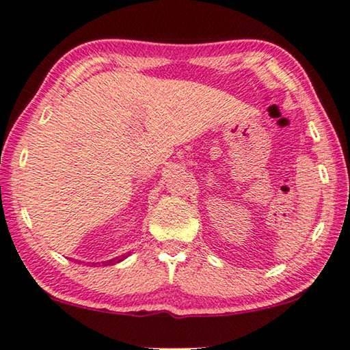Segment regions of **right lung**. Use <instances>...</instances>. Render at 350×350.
<instances>
[{"label": "right lung", "mask_w": 350, "mask_h": 350, "mask_svg": "<svg viewBox=\"0 0 350 350\" xmlns=\"http://www.w3.org/2000/svg\"><path fill=\"white\" fill-rule=\"evenodd\" d=\"M126 256H120V257H116V258H113V260H110V262H107L109 265H113V263H119V262H122V260L125 258ZM94 266H96V263H93ZM105 265V263H104Z\"/></svg>", "instance_id": "right-lung-1"}]
</instances>
